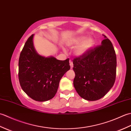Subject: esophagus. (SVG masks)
<instances>
[{"label": "esophagus", "mask_w": 131, "mask_h": 131, "mask_svg": "<svg viewBox=\"0 0 131 131\" xmlns=\"http://www.w3.org/2000/svg\"><path fill=\"white\" fill-rule=\"evenodd\" d=\"M70 68L71 69H72L73 68V63L71 60H70Z\"/></svg>", "instance_id": "obj_1"}]
</instances>
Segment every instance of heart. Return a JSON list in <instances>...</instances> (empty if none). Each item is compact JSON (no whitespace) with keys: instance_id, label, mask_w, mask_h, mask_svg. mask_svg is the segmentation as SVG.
<instances>
[{"instance_id":"1","label":"heart","mask_w":131,"mask_h":131,"mask_svg":"<svg viewBox=\"0 0 131 131\" xmlns=\"http://www.w3.org/2000/svg\"><path fill=\"white\" fill-rule=\"evenodd\" d=\"M86 37H80L77 38L75 40H74L71 43V46L73 47H77L80 44V45L77 47L75 53L77 56H80L83 54H85L89 50H90L94 46L95 42L93 38H89L86 39Z\"/></svg>"}]
</instances>
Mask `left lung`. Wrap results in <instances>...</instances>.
Returning <instances> with one entry per match:
<instances>
[{"label": "left lung", "instance_id": "obj_1", "mask_svg": "<svg viewBox=\"0 0 131 131\" xmlns=\"http://www.w3.org/2000/svg\"><path fill=\"white\" fill-rule=\"evenodd\" d=\"M105 38L100 46L74 58L73 84L79 95L88 101L104 97L114 84L116 56L111 41Z\"/></svg>", "mask_w": 131, "mask_h": 131}]
</instances>
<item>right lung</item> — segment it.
Here are the masks:
<instances>
[{
    "instance_id": "obj_1",
    "label": "right lung",
    "mask_w": 131,
    "mask_h": 131,
    "mask_svg": "<svg viewBox=\"0 0 131 131\" xmlns=\"http://www.w3.org/2000/svg\"><path fill=\"white\" fill-rule=\"evenodd\" d=\"M32 34L27 39L18 61V79L23 90L37 101L52 99L61 78L70 70L69 58L58 60L38 54L33 46Z\"/></svg>"
}]
</instances>
